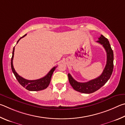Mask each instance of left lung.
<instances>
[{"label":"left lung","instance_id":"left-lung-1","mask_svg":"<svg viewBox=\"0 0 125 125\" xmlns=\"http://www.w3.org/2000/svg\"><path fill=\"white\" fill-rule=\"evenodd\" d=\"M97 42L103 46L106 52L107 60L105 67L101 75L95 79L87 82H78L68 74L69 81L71 86L75 91L82 93L89 94L94 92L106 83L110 78L114 68V54L108 39L101 35Z\"/></svg>","mask_w":125,"mask_h":125}]
</instances>
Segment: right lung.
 <instances>
[{
	"label": "right lung",
	"mask_w": 125,
	"mask_h": 125,
	"mask_svg": "<svg viewBox=\"0 0 125 125\" xmlns=\"http://www.w3.org/2000/svg\"><path fill=\"white\" fill-rule=\"evenodd\" d=\"M26 36V34L24 35L23 36L21 37L18 41L17 42V43L19 42V41L20 39L23 38V37ZM14 50H15V47L13 48L12 51V55L11 58V69L12 71V73H14L15 77L18 81L19 83L22 86L25 88L26 89L30 91H39L43 90L47 88L51 81L52 76V73H53L55 70L57 66H55L53 68H52L50 70V71L48 73V74L44 77H43L41 78H39L38 80H26L25 78H23L21 76L19 75L15 71V69L14 68V66H13V58H14Z\"/></svg>",
	"instance_id": "obj_1"
}]
</instances>
